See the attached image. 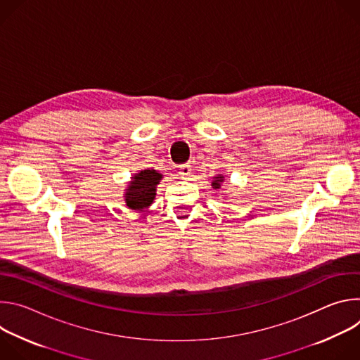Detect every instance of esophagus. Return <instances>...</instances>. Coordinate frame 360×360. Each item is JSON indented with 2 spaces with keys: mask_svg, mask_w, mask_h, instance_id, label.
<instances>
[{
  "mask_svg": "<svg viewBox=\"0 0 360 360\" xmlns=\"http://www.w3.org/2000/svg\"><path fill=\"white\" fill-rule=\"evenodd\" d=\"M191 167L189 165H181L179 167V171H178V174H179V176L182 178V179H189V176H191Z\"/></svg>",
  "mask_w": 360,
  "mask_h": 360,
  "instance_id": "obj_1",
  "label": "esophagus"
}]
</instances>
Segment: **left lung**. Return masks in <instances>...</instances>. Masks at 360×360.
I'll return each instance as SVG.
<instances>
[{"label":"left lung","instance_id":"8db88e82","mask_svg":"<svg viewBox=\"0 0 360 360\" xmlns=\"http://www.w3.org/2000/svg\"><path fill=\"white\" fill-rule=\"evenodd\" d=\"M225 182V176L222 174H218L214 176V181H212V188L214 189H221L222 184Z\"/></svg>","mask_w":360,"mask_h":360}]
</instances>
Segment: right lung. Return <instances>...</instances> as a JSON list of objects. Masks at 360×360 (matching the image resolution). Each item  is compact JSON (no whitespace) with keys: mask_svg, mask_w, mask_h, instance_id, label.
I'll list each match as a JSON object with an SVG mask.
<instances>
[{"mask_svg":"<svg viewBox=\"0 0 360 360\" xmlns=\"http://www.w3.org/2000/svg\"><path fill=\"white\" fill-rule=\"evenodd\" d=\"M164 175L157 169H142L131 176L125 192L124 200L129 210L145 212L149 210L157 195V186Z\"/></svg>","mask_w":360,"mask_h":360,"instance_id":"obj_1","label":"right lung"}]
</instances>
